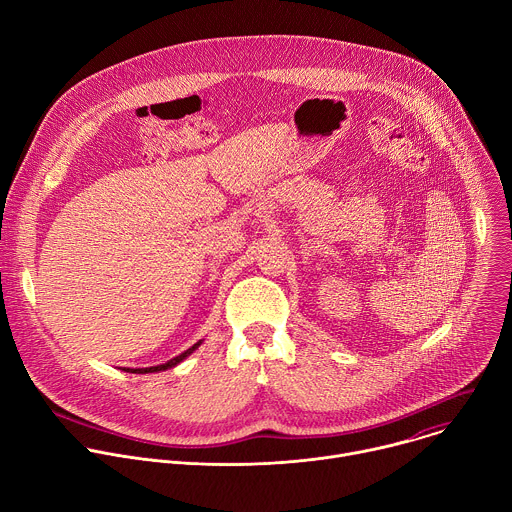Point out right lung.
Segmentation results:
<instances>
[{
    "instance_id": "1",
    "label": "right lung",
    "mask_w": 512,
    "mask_h": 512,
    "mask_svg": "<svg viewBox=\"0 0 512 512\" xmlns=\"http://www.w3.org/2000/svg\"><path fill=\"white\" fill-rule=\"evenodd\" d=\"M202 344V340H198L194 346H190L188 350H184L182 354H178V356H174L172 360H168V362H164V364H158V367H148V369H123L125 373H135V375H145V373H158V371H168V369H172V367H176L178 362H182L186 356H190L198 346Z\"/></svg>"
}]
</instances>
